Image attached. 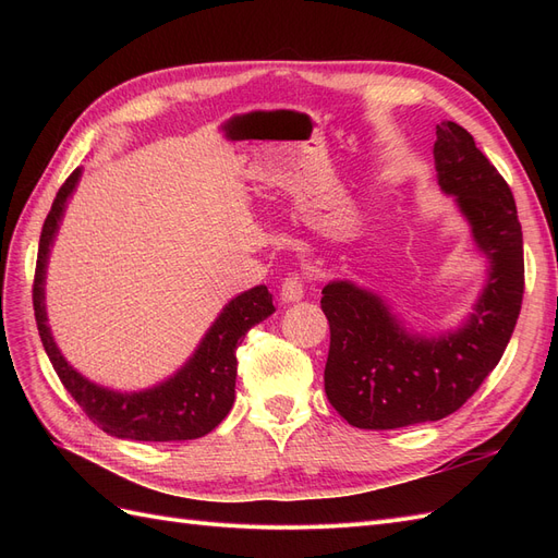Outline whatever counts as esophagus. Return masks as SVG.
Segmentation results:
<instances>
[{"instance_id":"1","label":"esophagus","mask_w":558,"mask_h":558,"mask_svg":"<svg viewBox=\"0 0 558 558\" xmlns=\"http://www.w3.org/2000/svg\"><path fill=\"white\" fill-rule=\"evenodd\" d=\"M305 298V279L300 275H289L281 283V300L283 302H298Z\"/></svg>"}]
</instances>
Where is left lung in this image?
<instances>
[{
  "instance_id": "obj_1",
  "label": "left lung",
  "mask_w": 558,
  "mask_h": 558,
  "mask_svg": "<svg viewBox=\"0 0 558 558\" xmlns=\"http://www.w3.org/2000/svg\"><path fill=\"white\" fill-rule=\"evenodd\" d=\"M435 134L437 183L468 218L488 279L465 324L440 337L410 332L356 283L326 286V396L356 428H404L459 410L498 365L521 312L523 240L510 185L465 128L445 121Z\"/></svg>"
}]
</instances>
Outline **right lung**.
Instances as JSON below:
<instances>
[{
	"mask_svg": "<svg viewBox=\"0 0 558 558\" xmlns=\"http://www.w3.org/2000/svg\"><path fill=\"white\" fill-rule=\"evenodd\" d=\"M78 177L81 167L66 177L46 216L39 238L35 286H32L39 337L53 369L93 424L121 440L181 442L211 433L228 416L234 402V379H238L234 351L253 326L275 312L272 293L267 291V286H256L230 300L195 349L193 359L167 381L140 393H118L93 384L64 361L46 324L44 305L48 253Z\"/></svg>",
	"mask_w": 558,
	"mask_h": 558,
	"instance_id": "obj_1",
	"label": "right lung"
}]
</instances>
